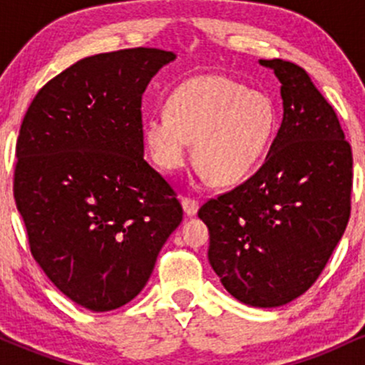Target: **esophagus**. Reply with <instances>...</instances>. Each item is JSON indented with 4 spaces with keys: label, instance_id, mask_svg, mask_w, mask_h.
<instances>
[{
    "label": "esophagus",
    "instance_id": "34e87169",
    "mask_svg": "<svg viewBox=\"0 0 365 365\" xmlns=\"http://www.w3.org/2000/svg\"><path fill=\"white\" fill-rule=\"evenodd\" d=\"M182 206L188 216H194L199 211V200L194 197H182Z\"/></svg>",
    "mask_w": 365,
    "mask_h": 365
}]
</instances>
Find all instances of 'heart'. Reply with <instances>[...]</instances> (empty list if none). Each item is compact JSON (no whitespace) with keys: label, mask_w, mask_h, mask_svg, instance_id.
<instances>
[{"label":"heart","mask_w":365,"mask_h":365,"mask_svg":"<svg viewBox=\"0 0 365 365\" xmlns=\"http://www.w3.org/2000/svg\"><path fill=\"white\" fill-rule=\"evenodd\" d=\"M274 127L276 111L266 94L223 75H200L175 89L166 111L145 120L144 142L159 168L177 171L195 140L204 177L233 185L261 161Z\"/></svg>","instance_id":"b5f03b06"}]
</instances>
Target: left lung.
<instances>
[{"label":"left lung","instance_id":"8db88e82","mask_svg":"<svg viewBox=\"0 0 365 365\" xmlns=\"http://www.w3.org/2000/svg\"><path fill=\"white\" fill-rule=\"evenodd\" d=\"M282 82L283 120L250 178L209 199V262L237 300L278 307L319 278L351 209V148L302 66L261 60Z\"/></svg>","mask_w":365,"mask_h":365}]
</instances>
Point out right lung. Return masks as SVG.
<instances>
[{
    "instance_id": "right-lung-1",
    "label": "right lung",
    "mask_w": 365,
    "mask_h": 365,
    "mask_svg": "<svg viewBox=\"0 0 365 365\" xmlns=\"http://www.w3.org/2000/svg\"><path fill=\"white\" fill-rule=\"evenodd\" d=\"M171 60L158 48L78 60L37 92L20 127L14 195L31 254L89 311L139 295L183 217L144 159L142 94Z\"/></svg>"
}]
</instances>
